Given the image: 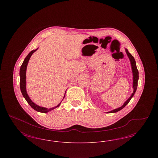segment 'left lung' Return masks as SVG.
<instances>
[{
  "label": "left lung",
  "mask_w": 158,
  "mask_h": 158,
  "mask_svg": "<svg viewBox=\"0 0 158 158\" xmlns=\"http://www.w3.org/2000/svg\"><path fill=\"white\" fill-rule=\"evenodd\" d=\"M126 52L127 54L128 57H129V59L130 60V63H131V68H132V72H133V92L131 94V95L130 96V97L127 100L124 102V104L122 105L121 107L117 108V109H115L111 111L110 112H107V113H113L118 112L119 111H120L121 109H123L124 107H125L128 103L130 102V101L131 100V99L133 97V95L135 94V91L137 88V82H138V79H139V71L137 70V68L136 66V64H135V61L133 57V56L128 52L127 49H126Z\"/></svg>",
  "instance_id": "1"
}]
</instances>
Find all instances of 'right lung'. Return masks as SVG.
Here are the masks:
<instances>
[{
  "label": "right lung",
  "instance_id": "1",
  "mask_svg": "<svg viewBox=\"0 0 158 158\" xmlns=\"http://www.w3.org/2000/svg\"><path fill=\"white\" fill-rule=\"evenodd\" d=\"M38 49V48H37ZM37 49L31 51L30 53L28 54V56L25 57V60H23V64L20 68V72H19V75H20V89L21 93L23 94V97L26 99V101H27V102L29 104V105L31 106L35 110V111H37L38 112H40V113H46L53 110L54 109H55L56 108L59 106L61 102L58 105H57L55 107L51 108H46L44 107H42V106H40L38 105H36L35 103H34L31 100L30 98L28 97L27 93V90H26V70H27V64L28 63V61L30 59L31 56H32V54L34 52H35ZM65 96V95H64ZM64 96L63 98H64Z\"/></svg>",
  "mask_w": 158,
  "mask_h": 158
}]
</instances>
